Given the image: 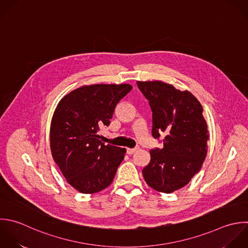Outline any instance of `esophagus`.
Listing matches in <instances>:
<instances>
[{
	"mask_svg": "<svg viewBox=\"0 0 248 248\" xmlns=\"http://www.w3.org/2000/svg\"><path fill=\"white\" fill-rule=\"evenodd\" d=\"M138 150H139L138 147H137V148H134V149H127V150H126V153H127V155H133V154H135Z\"/></svg>",
	"mask_w": 248,
	"mask_h": 248,
	"instance_id": "34e87169",
	"label": "esophagus"
}]
</instances>
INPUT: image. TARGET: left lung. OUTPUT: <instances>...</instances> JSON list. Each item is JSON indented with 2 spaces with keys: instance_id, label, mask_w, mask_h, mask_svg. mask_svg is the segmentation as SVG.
<instances>
[{
  "instance_id": "8db88e82",
  "label": "left lung",
  "mask_w": 248,
  "mask_h": 248,
  "mask_svg": "<svg viewBox=\"0 0 248 248\" xmlns=\"http://www.w3.org/2000/svg\"><path fill=\"white\" fill-rule=\"evenodd\" d=\"M153 112V137L165 134L163 147L150 151V163L142 173L156 191L172 193L186 186L207 156L209 131L203 107L188 91L161 81H137Z\"/></svg>"
}]
</instances>
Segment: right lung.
Masks as SVG:
<instances>
[{"mask_svg":"<svg viewBox=\"0 0 248 248\" xmlns=\"http://www.w3.org/2000/svg\"><path fill=\"white\" fill-rule=\"evenodd\" d=\"M132 89L129 84L80 87L58 103L50 126L53 159L76 190L92 194L109 186L126 150L105 145L99 128L108 126L116 105Z\"/></svg>","mask_w":248,"mask_h":248,"instance_id":"obj_1","label":"right lung"}]
</instances>
